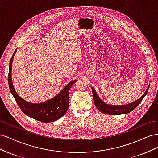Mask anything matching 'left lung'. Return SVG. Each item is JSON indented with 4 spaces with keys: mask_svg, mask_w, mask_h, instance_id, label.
I'll use <instances>...</instances> for the list:
<instances>
[{
    "mask_svg": "<svg viewBox=\"0 0 158 158\" xmlns=\"http://www.w3.org/2000/svg\"><path fill=\"white\" fill-rule=\"evenodd\" d=\"M150 85L148 86V89L142 95L141 98H140L136 101L134 102L131 103H129L127 105H124V106H111V105H107L103 102L99 96L98 95L97 93L95 92L94 88H92V93H93V98H94V102L95 107H96L100 111L103 113L107 114H112V115H118V114H126L128 113H130L133 111L138 105H139L142 99H144L145 95L147 94L148 89H149Z\"/></svg>",
    "mask_w": 158,
    "mask_h": 158,
    "instance_id": "left-lung-1",
    "label": "left lung"
}]
</instances>
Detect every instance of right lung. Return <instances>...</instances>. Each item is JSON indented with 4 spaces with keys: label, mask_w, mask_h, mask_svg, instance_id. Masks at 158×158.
Masks as SVG:
<instances>
[{
    "label": "right lung",
    "mask_w": 158,
    "mask_h": 158,
    "mask_svg": "<svg viewBox=\"0 0 158 158\" xmlns=\"http://www.w3.org/2000/svg\"><path fill=\"white\" fill-rule=\"evenodd\" d=\"M17 49L14 51L9 64L8 82L10 92L15 99L19 107L22 112L28 117H30L43 123H50L60 118L66 113L69 106V90L76 80L69 82L61 92L49 101L39 104L29 103L18 96L14 88L11 78L12 64L14 56Z\"/></svg>",
    "instance_id": "add662e5"
}]
</instances>
